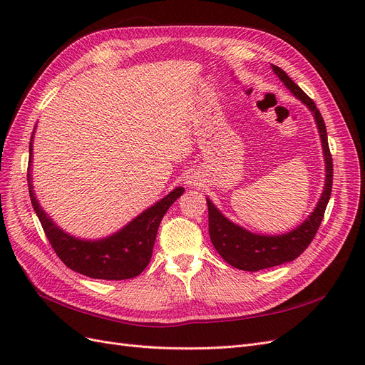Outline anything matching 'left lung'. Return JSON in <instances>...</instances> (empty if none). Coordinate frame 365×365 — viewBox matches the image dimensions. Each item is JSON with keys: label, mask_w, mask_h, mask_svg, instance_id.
I'll return each mask as SVG.
<instances>
[{"label": "left lung", "mask_w": 365, "mask_h": 365, "mask_svg": "<svg viewBox=\"0 0 365 365\" xmlns=\"http://www.w3.org/2000/svg\"><path fill=\"white\" fill-rule=\"evenodd\" d=\"M274 73L280 77V81L286 85V88L300 101L311 109L318 132L319 138H322L323 153L326 161V184L322 197L304 222L297 227L295 230L289 231L286 235L280 236H263V235H254L250 233L248 230L242 228L236 224L228 220L219 210L212 204V201L207 200L208 205V233L212 244L216 251L220 254L227 263L231 267L244 271H259L277 267V264L292 262L300 254L311 245L312 239L315 237L319 224L324 217V212L327 202L330 200V193H332V181H334V163L332 155L329 150L327 143V130L324 120L319 114L317 105L309 97L300 86H298L291 77L286 74L282 68L271 67Z\"/></svg>", "instance_id": "8db88e82"}]
</instances>
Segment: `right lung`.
Wrapping results in <instances>:
<instances>
[{
  "mask_svg": "<svg viewBox=\"0 0 365 365\" xmlns=\"http://www.w3.org/2000/svg\"><path fill=\"white\" fill-rule=\"evenodd\" d=\"M33 141V137H31ZM31 141L29 158V193L31 205L41 220L51 248L58 257L76 272L91 279L102 280H126L134 279L145 271L152 257L153 244L163 216L169 207L184 193L182 187H176L155 205L138 215L134 220L113 236L101 240H82L62 231L41 208L31 185Z\"/></svg>",
  "mask_w": 365,
  "mask_h": 365,
  "instance_id": "1",
  "label": "right lung"
}]
</instances>
